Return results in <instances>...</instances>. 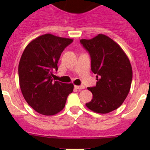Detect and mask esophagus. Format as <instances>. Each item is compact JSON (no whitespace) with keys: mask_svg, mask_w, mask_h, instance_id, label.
I'll return each mask as SVG.
<instances>
[{"mask_svg":"<svg viewBox=\"0 0 150 150\" xmlns=\"http://www.w3.org/2000/svg\"><path fill=\"white\" fill-rule=\"evenodd\" d=\"M75 88L78 89V90H81V89H83L85 88V86H75Z\"/></svg>","mask_w":150,"mask_h":150,"instance_id":"esophagus-1","label":"esophagus"}]
</instances>
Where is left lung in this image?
<instances>
[{"instance_id":"obj_1","label":"left lung","mask_w":150,"mask_h":150,"mask_svg":"<svg viewBox=\"0 0 150 150\" xmlns=\"http://www.w3.org/2000/svg\"><path fill=\"white\" fill-rule=\"evenodd\" d=\"M80 42L90 54L97 80L96 86L88 88L93 99L86 107L96 113L110 112L121 106L129 93L133 77L129 59L121 47L103 34Z\"/></svg>"}]
</instances>
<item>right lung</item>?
I'll use <instances>...</instances> for the list:
<instances>
[{"mask_svg":"<svg viewBox=\"0 0 150 150\" xmlns=\"http://www.w3.org/2000/svg\"><path fill=\"white\" fill-rule=\"evenodd\" d=\"M72 39L45 34L32 40L19 61V86L24 98L33 110L44 115H54L64 109L72 83L53 81V71Z\"/></svg>","mask_w":150,"mask_h":150,"instance_id":"right-lung-1","label":"right lung"}]
</instances>
